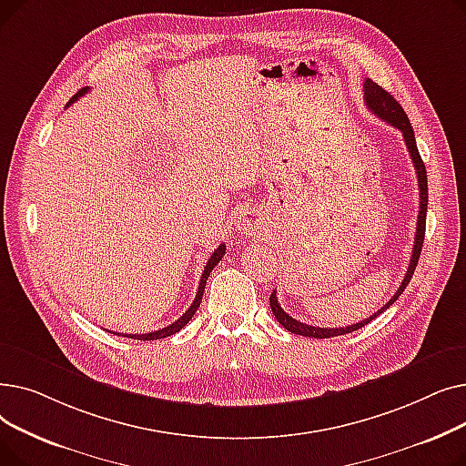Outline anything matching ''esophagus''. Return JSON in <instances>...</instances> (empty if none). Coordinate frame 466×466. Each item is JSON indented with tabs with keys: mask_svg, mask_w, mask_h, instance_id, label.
Returning <instances> with one entry per match:
<instances>
[{
	"mask_svg": "<svg viewBox=\"0 0 466 466\" xmlns=\"http://www.w3.org/2000/svg\"><path fill=\"white\" fill-rule=\"evenodd\" d=\"M236 225H238V230L243 232V234H255V230L258 228V220H257V217H255L253 213L243 211V213L238 217Z\"/></svg>",
	"mask_w": 466,
	"mask_h": 466,
	"instance_id": "obj_1",
	"label": "esophagus"
}]
</instances>
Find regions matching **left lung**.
Instances as JSON below:
<instances>
[{
	"mask_svg": "<svg viewBox=\"0 0 466 466\" xmlns=\"http://www.w3.org/2000/svg\"><path fill=\"white\" fill-rule=\"evenodd\" d=\"M364 104L366 107H369L374 115H378L381 120H385L387 125L395 127L397 130L402 132V137H404V143L408 147V153L411 157V162H413V167H415V174H418V183H420V215H418V228H415V239H413V251H411V258H410V266H408V272L399 287V290L393 295V299H390L381 309H378L374 315H370L369 319L364 321H359L355 325H350V327H344V329H321V327H311V325H306V323H300L297 319H292V317L289 313L283 311V308L279 306L278 302V297H276V290L270 295V308L276 315V319L279 321L281 327H285L289 332L292 334H300V336H308V338H332V336H341V334H348V332H353V330H359L362 329L364 325H369L372 319H376V317L380 313H383L387 308L393 306L399 297L404 292L406 285L410 283L413 272H415V266H418V260H420V255H421V248H423V239H425V220H427V204H429V190H427V169H425V164L420 157V151H418V143H415V136H413V128L410 125V120L404 113V109L400 107V104L395 100L393 96H390L389 92H385L380 85H376L374 81L370 79H364Z\"/></svg>",
	"mask_w": 466,
	"mask_h": 466,
	"instance_id": "1",
	"label": "left lung"
}]
</instances>
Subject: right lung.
<instances>
[{
	"mask_svg": "<svg viewBox=\"0 0 466 466\" xmlns=\"http://www.w3.org/2000/svg\"><path fill=\"white\" fill-rule=\"evenodd\" d=\"M88 92V88H81L76 96L71 97L69 100V104L67 106H71L73 102L77 100V97H81L83 94H86ZM225 251H227V246L225 243H220V246L213 251V255L209 257V260H208V264H206V268H204V274H202V279H200V287H198V292H196V299H194V302L190 304V308L179 317V319L176 321V323H171V325H167V327H164V329H160V330H155V332H147V334H122L125 338H134V339H160V338H166V336H171V334H176V332H179L190 319H192V315L196 313V309H198V306H200V302H202V295H204V289H206V281H208V278H209V272L213 270V268L218 264V260L223 258V255H225ZM113 334H116V332H113Z\"/></svg>",
	"mask_w": 466,
	"mask_h": 466,
	"instance_id": "obj_1",
	"label": "right lung"
}]
</instances>
